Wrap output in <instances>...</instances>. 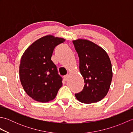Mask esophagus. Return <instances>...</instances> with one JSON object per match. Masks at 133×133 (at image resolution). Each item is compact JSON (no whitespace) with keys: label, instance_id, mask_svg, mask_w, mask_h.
I'll return each instance as SVG.
<instances>
[{"label":"esophagus","instance_id":"esophagus-1","mask_svg":"<svg viewBox=\"0 0 133 133\" xmlns=\"http://www.w3.org/2000/svg\"><path fill=\"white\" fill-rule=\"evenodd\" d=\"M69 75H66L64 76V80L66 81H68V79H69Z\"/></svg>","mask_w":133,"mask_h":133}]
</instances>
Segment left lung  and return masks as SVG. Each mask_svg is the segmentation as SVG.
I'll list each match as a JSON object with an SVG mask.
<instances>
[{"mask_svg": "<svg viewBox=\"0 0 133 133\" xmlns=\"http://www.w3.org/2000/svg\"><path fill=\"white\" fill-rule=\"evenodd\" d=\"M79 58V71L85 84L82 91L75 94L81 102H98L108 92L112 81L110 59L102 48L86 39L72 41Z\"/></svg>", "mask_w": 133, "mask_h": 133, "instance_id": "obj_1", "label": "left lung"}]
</instances>
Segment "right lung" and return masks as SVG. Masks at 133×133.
Wrapping results in <instances>:
<instances>
[{
    "mask_svg": "<svg viewBox=\"0 0 133 133\" xmlns=\"http://www.w3.org/2000/svg\"><path fill=\"white\" fill-rule=\"evenodd\" d=\"M65 39L46 35L36 40L22 55L19 77L27 95L34 100L48 102L53 100L62 86V78L51 61L54 49Z\"/></svg>",
    "mask_w": 133,
    "mask_h": 133,
    "instance_id": "right-lung-1",
    "label": "right lung"
}]
</instances>
